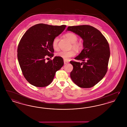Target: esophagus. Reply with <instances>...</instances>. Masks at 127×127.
I'll list each match as a JSON object with an SVG mask.
<instances>
[{"instance_id": "34e87169", "label": "esophagus", "mask_w": 127, "mask_h": 127, "mask_svg": "<svg viewBox=\"0 0 127 127\" xmlns=\"http://www.w3.org/2000/svg\"><path fill=\"white\" fill-rule=\"evenodd\" d=\"M68 63H69V62L67 61H66V60H64V64H67Z\"/></svg>"}]
</instances>
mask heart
Wrapping results in <instances>:
<instances>
[{"label": "heart", "instance_id": "heart-1", "mask_svg": "<svg viewBox=\"0 0 127 127\" xmlns=\"http://www.w3.org/2000/svg\"><path fill=\"white\" fill-rule=\"evenodd\" d=\"M66 38L72 43V47L73 49L77 51H78L81 49L82 44L80 42H78V36L77 34L73 33H66L65 34ZM59 41L58 37H56L54 38L52 45L54 50H57L58 49V43ZM76 55V52L73 50H71L70 51H61L56 54V56L58 57H61L65 60H68L70 58L74 57Z\"/></svg>", "mask_w": 127, "mask_h": 127}]
</instances>
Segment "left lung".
Wrapping results in <instances>:
<instances>
[{"label": "left lung", "instance_id": "obj_1", "mask_svg": "<svg viewBox=\"0 0 127 127\" xmlns=\"http://www.w3.org/2000/svg\"><path fill=\"white\" fill-rule=\"evenodd\" d=\"M66 31L78 35L83 40L81 52L70 61L73 69L70 76L78 86L88 88L94 86L105 76L110 57V48L106 38L97 29L89 25L69 26Z\"/></svg>", "mask_w": 127, "mask_h": 127}]
</instances>
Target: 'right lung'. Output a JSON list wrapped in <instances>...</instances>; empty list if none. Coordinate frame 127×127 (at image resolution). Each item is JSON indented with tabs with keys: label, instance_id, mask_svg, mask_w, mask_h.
<instances>
[{
	"label": "right lung",
	"instance_id": "1",
	"mask_svg": "<svg viewBox=\"0 0 127 127\" xmlns=\"http://www.w3.org/2000/svg\"><path fill=\"white\" fill-rule=\"evenodd\" d=\"M66 27L38 24L29 28L21 38L17 49L18 61L25 78L33 86H49L64 65L61 57H55L47 62L45 58L53 57L52 41Z\"/></svg>",
	"mask_w": 127,
	"mask_h": 127
}]
</instances>
